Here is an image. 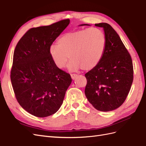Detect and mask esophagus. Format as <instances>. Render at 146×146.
Returning a JSON list of instances; mask_svg holds the SVG:
<instances>
[{"label": "esophagus", "mask_w": 146, "mask_h": 146, "mask_svg": "<svg viewBox=\"0 0 146 146\" xmlns=\"http://www.w3.org/2000/svg\"><path fill=\"white\" fill-rule=\"evenodd\" d=\"M70 76H71V78L73 79V80H74V79L78 76V75L76 74H70Z\"/></svg>", "instance_id": "1"}]
</instances>
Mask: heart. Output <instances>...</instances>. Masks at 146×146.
Returning a JSON list of instances; mask_svg holds the SVG:
<instances>
[{
    "instance_id": "obj_1",
    "label": "heart",
    "mask_w": 146,
    "mask_h": 146,
    "mask_svg": "<svg viewBox=\"0 0 146 146\" xmlns=\"http://www.w3.org/2000/svg\"><path fill=\"white\" fill-rule=\"evenodd\" d=\"M106 47V37L102 30L96 27L84 29L65 33L49 47V54L54 64L74 71L78 69L90 70L99 64Z\"/></svg>"
}]
</instances>
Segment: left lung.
I'll list each match as a JSON object with an SVG mask.
<instances>
[{"label": "left lung", "instance_id": "1", "mask_svg": "<svg viewBox=\"0 0 146 146\" xmlns=\"http://www.w3.org/2000/svg\"><path fill=\"white\" fill-rule=\"evenodd\" d=\"M95 25L104 28L106 47L99 64L85 74V93L96 110L109 111L121 106L129 94L133 80V63L129 52L111 25L107 23Z\"/></svg>", "mask_w": 146, "mask_h": 146}]
</instances>
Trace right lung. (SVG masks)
Listing matches in <instances>:
<instances>
[{"label":"right lung","mask_w":146,"mask_h":146,"mask_svg":"<svg viewBox=\"0 0 146 146\" xmlns=\"http://www.w3.org/2000/svg\"><path fill=\"white\" fill-rule=\"evenodd\" d=\"M69 19L50 25L32 28L17 42L10 78L16 100L32 115H52L63 104L72 82L70 74L54 64L49 47L67 27Z\"/></svg>","instance_id":"add662e5"}]
</instances>
